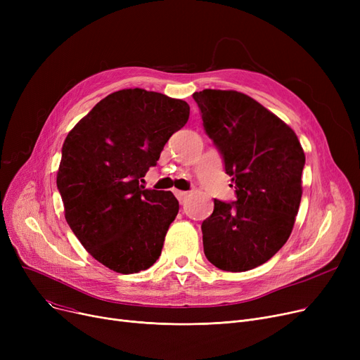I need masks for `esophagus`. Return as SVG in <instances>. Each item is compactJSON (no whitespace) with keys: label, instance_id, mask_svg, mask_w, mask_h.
<instances>
[{"label":"esophagus","instance_id":"esophagus-1","mask_svg":"<svg viewBox=\"0 0 360 360\" xmlns=\"http://www.w3.org/2000/svg\"><path fill=\"white\" fill-rule=\"evenodd\" d=\"M175 195H176V198L181 202H184L186 200V197H188V193L186 191H181V190H175Z\"/></svg>","mask_w":360,"mask_h":360}]
</instances>
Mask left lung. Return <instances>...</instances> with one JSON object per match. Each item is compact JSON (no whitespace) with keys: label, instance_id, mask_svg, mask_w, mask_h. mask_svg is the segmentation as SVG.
<instances>
[{"label":"left lung","instance_id":"8db88e82","mask_svg":"<svg viewBox=\"0 0 360 360\" xmlns=\"http://www.w3.org/2000/svg\"><path fill=\"white\" fill-rule=\"evenodd\" d=\"M202 125L232 176L236 201L214 200L201 224L204 254L224 271L267 262L289 239L302 197L305 153L295 131L236 90L193 94Z\"/></svg>","mask_w":360,"mask_h":360}]
</instances>
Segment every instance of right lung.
<instances>
[{
	"label": "right lung",
	"instance_id": "add662e5",
	"mask_svg": "<svg viewBox=\"0 0 360 360\" xmlns=\"http://www.w3.org/2000/svg\"><path fill=\"white\" fill-rule=\"evenodd\" d=\"M190 106L158 91L124 89L96 103L68 132L56 174L65 220L105 267L132 274L153 266L178 214L170 191L144 190Z\"/></svg>",
	"mask_w": 360,
	"mask_h": 360
}]
</instances>
